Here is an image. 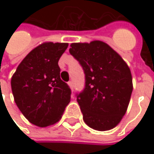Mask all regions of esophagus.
I'll return each instance as SVG.
<instances>
[{"mask_svg": "<svg viewBox=\"0 0 154 154\" xmlns=\"http://www.w3.org/2000/svg\"><path fill=\"white\" fill-rule=\"evenodd\" d=\"M68 85H69V86L70 87V89L73 90V82H72V81H69V82L68 83Z\"/></svg>", "mask_w": 154, "mask_h": 154, "instance_id": "obj_1", "label": "esophagus"}]
</instances>
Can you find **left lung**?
I'll return each instance as SVG.
<instances>
[{
	"label": "left lung",
	"mask_w": 154,
	"mask_h": 154,
	"mask_svg": "<svg viewBox=\"0 0 154 154\" xmlns=\"http://www.w3.org/2000/svg\"><path fill=\"white\" fill-rule=\"evenodd\" d=\"M69 52L79 61L85 76V89L77 94L84 121L98 131L115 128L128 109L133 91L129 67L102 41L73 43Z\"/></svg>",
	"instance_id": "1"
}]
</instances>
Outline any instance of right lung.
Listing matches in <instances>:
<instances>
[{
  "mask_svg": "<svg viewBox=\"0 0 154 154\" xmlns=\"http://www.w3.org/2000/svg\"><path fill=\"white\" fill-rule=\"evenodd\" d=\"M67 43H44L33 49L11 77L14 101L25 118L45 128L58 122L70 102L71 91L60 77L59 60Z\"/></svg>",
  "mask_w": 154,
  "mask_h": 154,
  "instance_id": "1",
  "label": "right lung"
}]
</instances>
